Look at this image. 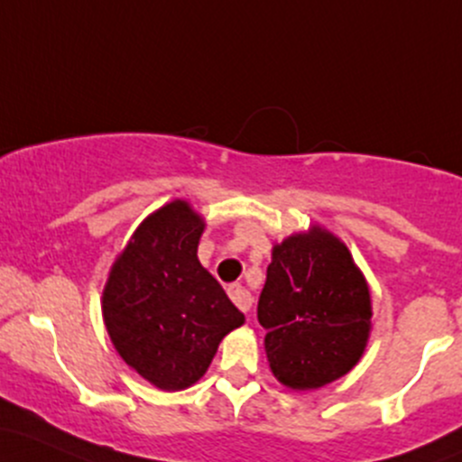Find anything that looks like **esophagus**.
<instances>
[{
	"instance_id": "esophagus-1",
	"label": "esophagus",
	"mask_w": 462,
	"mask_h": 462,
	"mask_svg": "<svg viewBox=\"0 0 462 462\" xmlns=\"http://www.w3.org/2000/svg\"><path fill=\"white\" fill-rule=\"evenodd\" d=\"M227 296L232 298V302H235V305L239 307L243 313H247L252 309V296H250V291H247V289L243 285H230V287H227Z\"/></svg>"
}]
</instances>
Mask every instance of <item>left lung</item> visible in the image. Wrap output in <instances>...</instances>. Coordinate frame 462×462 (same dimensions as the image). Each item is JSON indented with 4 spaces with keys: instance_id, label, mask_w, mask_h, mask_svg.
I'll return each instance as SVG.
<instances>
[{
    "instance_id": "left-lung-1",
    "label": "left lung",
    "mask_w": 462,
    "mask_h": 462,
    "mask_svg": "<svg viewBox=\"0 0 462 462\" xmlns=\"http://www.w3.org/2000/svg\"><path fill=\"white\" fill-rule=\"evenodd\" d=\"M256 316L273 377L296 390L346 374L371 333V291L351 252L322 227L273 247Z\"/></svg>"
}]
</instances>
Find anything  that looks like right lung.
I'll return each mask as SVG.
<instances>
[{"label":"right lung","mask_w":462,"mask_h":462,"mask_svg":"<svg viewBox=\"0 0 462 462\" xmlns=\"http://www.w3.org/2000/svg\"><path fill=\"white\" fill-rule=\"evenodd\" d=\"M204 219L186 201L146 217L114 263L103 316L120 357L162 390L192 386L243 313L204 270Z\"/></svg>","instance_id":"1"}]
</instances>
